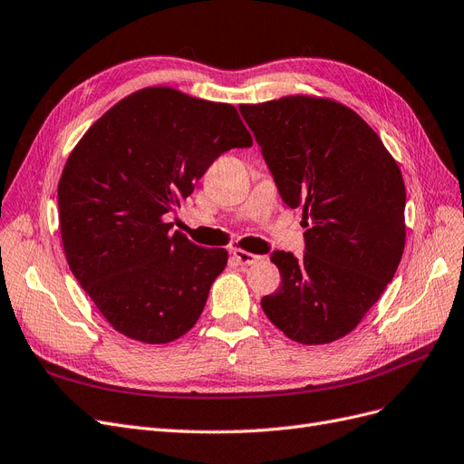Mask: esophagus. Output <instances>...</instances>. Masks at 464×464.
Listing matches in <instances>:
<instances>
[{"instance_id":"34e87169","label":"esophagus","mask_w":464,"mask_h":464,"mask_svg":"<svg viewBox=\"0 0 464 464\" xmlns=\"http://www.w3.org/2000/svg\"><path fill=\"white\" fill-rule=\"evenodd\" d=\"M233 258L238 266H254L258 264L262 260V256H256V254H250L246 250H241V248H235L233 250Z\"/></svg>"}]
</instances>
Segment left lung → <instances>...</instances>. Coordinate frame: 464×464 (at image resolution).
I'll return each mask as SVG.
<instances>
[{"mask_svg":"<svg viewBox=\"0 0 464 464\" xmlns=\"http://www.w3.org/2000/svg\"><path fill=\"white\" fill-rule=\"evenodd\" d=\"M238 109L307 227L298 258L271 254L281 286L262 307L290 340L329 344L357 327L401 262V171L365 120L336 101L290 95Z\"/></svg>","mask_w":464,"mask_h":464,"instance_id":"8db88e82","label":"left lung"}]
</instances>
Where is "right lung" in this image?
I'll use <instances>...</instances> for the list:
<instances>
[{
  "label": "right lung",
  "instance_id": "add662e5",
  "mask_svg": "<svg viewBox=\"0 0 464 464\" xmlns=\"http://www.w3.org/2000/svg\"><path fill=\"white\" fill-rule=\"evenodd\" d=\"M252 137L226 102L145 88L85 131L59 181L66 262L112 329L166 344L198 321L227 250L202 248L166 216L204 171Z\"/></svg>",
  "mask_w": 464,
  "mask_h": 464
}]
</instances>
